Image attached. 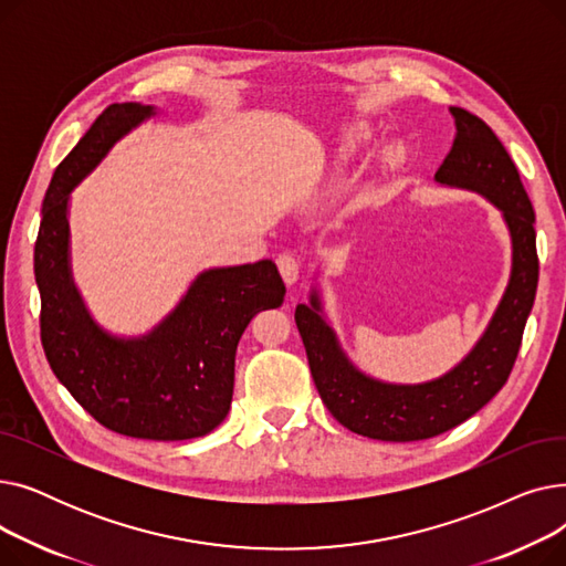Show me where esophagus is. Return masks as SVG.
Returning <instances> with one entry per match:
<instances>
[{"label": "esophagus", "mask_w": 566, "mask_h": 566, "mask_svg": "<svg viewBox=\"0 0 566 566\" xmlns=\"http://www.w3.org/2000/svg\"><path fill=\"white\" fill-rule=\"evenodd\" d=\"M277 268H280L282 280H284L289 286H293L295 282L301 280V263H298V259H295V256H291V254H280V256H277Z\"/></svg>", "instance_id": "34e87169"}]
</instances>
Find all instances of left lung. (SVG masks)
<instances>
[{
  "label": "left lung",
  "instance_id": "8db88e82",
  "mask_svg": "<svg viewBox=\"0 0 566 566\" xmlns=\"http://www.w3.org/2000/svg\"><path fill=\"white\" fill-rule=\"evenodd\" d=\"M452 151L436 171V184L478 192L502 213L512 238V273L484 335L448 374L424 382H385L350 363L323 314L318 289L310 305L295 307L312 378L333 418L374 440L410 442L454 429L486 406L507 382L539 282L534 211L516 165L495 133L461 107Z\"/></svg>",
  "mask_w": 566,
  "mask_h": 566
}]
</instances>
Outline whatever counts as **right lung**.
<instances>
[{"instance_id": "add662e5", "label": "right lung", "mask_w": 566, "mask_h": 566, "mask_svg": "<svg viewBox=\"0 0 566 566\" xmlns=\"http://www.w3.org/2000/svg\"><path fill=\"white\" fill-rule=\"evenodd\" d=\"M156 114L154 105H109L56 167L34 250L41 342L59 382L109 431L190 440L227 418L238 339L261 310L284 303L286 286L271 259L208 268L146 335L118 337L94 321L71 271V192Z\"/></svg>"}]
</instances>
